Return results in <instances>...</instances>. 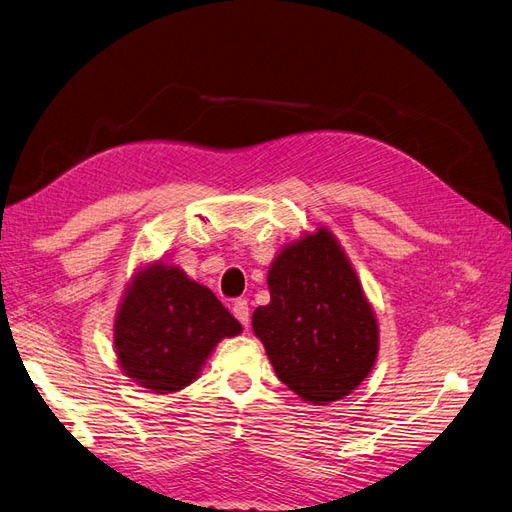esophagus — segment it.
I'll list each match as a JSON object with an SVG mask.
<instances>
[{"label":"esophagus","mask_w":512,"mask_h":512,"mask_svg":"<svg viewBox=\"0 0 512 512\" xmlns=\"http://www.w3.org/2000/svg\"><path fill=\"white\" fill-rule=\"evenodd\" d=\"M232 316H235L245 329L250 327V307H247L245 299H237L235 303H232Z\"/></svg>","instance_id":"obj_1"}]
</instances>
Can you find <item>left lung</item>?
<instances>
[{
    "instance_id": "obj_1",
    "label": "left lung",
    "mask_w": 512,
    "mask_h": 512,
    "mask_svg": "<svg viewBox=\"0 0 512 512\" xmlns=\"http://www.w3.org/2000/svg\"><path fill=\"white\" fill-rule=\"evenodd\" d=\"M271 303L252 329L290 391L309 404L352 393L376 363L378 322L359 277L327 228L286 245L273 260Z\"/></svg>"
}]
</instances>
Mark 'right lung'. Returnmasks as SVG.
<instances>
[{"mask_svg":"<svg viewBox=\"0 0 512 512\" xmlns=\"http://www.w3.org/2000/svg\"><path fill=\"white\" fill-rule=\"evenodd\" d=\"M239 333V320L209 288L158 262L126 290L115 318V350L132 380L175 393L196 380L220 339Z\"/></svg>","mask_w":512,"mask_h":512,"instance_id":"1","label":"right lung"}]
</instances>
